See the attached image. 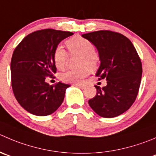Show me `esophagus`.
<instances>
[{
  "label": "esophagus",
  "mask_w": 156,
  "mask_h": 156,
  "mask_svg": "<svg viewBox=\"0 0 156 156\" xmlns=\"http://www.w3.org/2000/svg\"><path fill=\"white\" fill-rule=\"evenodd\" d=\"M74 86H75V87H80V88H81V89L84 88V85H83V84H74Z\"/></svg>",
  "instance_id": "34e87169"
}]
</instances>
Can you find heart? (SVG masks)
Masks as SVG:
<instances>
[{
    "mask_svg": "<svg viewBox=\"0 0 156 156\" xmlns=\"http://www.w3.org/2000/svg\"><path fill=\"white\" fill-rule=\"evenodd\" d=\"M66 46L72 55L81 56L80 66L82 69L78 71H67L61 75V79L67 83H80L88 75V67L90 70L96 69L99 62V58L94 52V46L89 40L81 36H75L69 39L66 42ZM53 60L57 69L59 70L65 69L68 60V53L62 46L55 48Z\"/></svg>",
    "mask_w": 156,
    "mask_h": 156,
    "instance_id": "b5f03b06",
    "label": "heart"
}]
</instances>
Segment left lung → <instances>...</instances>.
Instances as JSON below:
<instances>
[{
  "label": "left lung",
  "instance_id": "1",
  "mask_svg": "<svg viewBox=\"0 0 156 156\" xmlns=\"http://www.w3.org/2000/svg\"><path fill=\"white\" fill-rule=\"evenodd\" d=\"M98 49L100 65L96 75L107 79L102 88L95 85L97 94L89 100L92 110L99 116L112 118L126 112L138 94L141 82L142 63L130 40L109 30L82 34Z\"/></svg>",
  "mask_w": 156,
  "mask_h": 156
}]
</instances>
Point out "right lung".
I'll return each instance as SVG.
<instances>
[{"label": "right lung", "instance_id": "1", "mask_svg": "<svg viewBox=\"0 0 156 156\" xmlns=\"http://www.w3.org/2000/svg\"><path fill=\"white\" fill-rule=\"evenodd\" d=\"M74 33L46 29L27 35L16 46L10 62L13 94L21 107L36 116L52 114L64 101L70 85H49L46 77L56 72L53 54L60 42Z\"/></svg>", "mask_w": 156, "mask_h": 156}]
</instances>
